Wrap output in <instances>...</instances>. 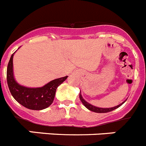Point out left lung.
I'll return each mask as SVG.
<instances>
[{
	"mask_svg": "<svg viewBox=\"0 0 146 146\" xmlns=\"http://www.w3.org/2000/svg\"><path fill=\"white\" fill-rule=\"evenodd\" d=\"M80 101L82 102V103L84 104V106L86 107V108L89 110H91V111L93 112H95V113H108V112H110V111H113L114 110H115L116 108H119L120 106H121L123 103L125 102L126 101H124L123 102H122L121 104H120L118 106H115V107H113V108H97V107H95L92 104H89L88 102H87L86 101H85L84 99L82 97V95L80 93Z\"/></svg>",
	"mask_w": 146,
	"mask_h": 146,
	"instance_id": "left-lung-1",
	"label": "left lung"
}]
</instances>
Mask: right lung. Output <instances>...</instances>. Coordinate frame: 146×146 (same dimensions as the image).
<instances>
[{
    "label": "right lung",
    "mask_w": 146,
    "mask_h": 146,
    "mask_svg": "<svg viewBox=\"0 0 146 146\" xmlns=\"http://www.w3.org/2000/svg\"><path fill=\"white\" fill-rule=\"evenodd\" d=\"M8 64L6 77L11 95L17 102L25 108L33 110H41L48 108L53 102L57 88L65 81L68 76L50 81L41 88H27L20 86L15 80L13 74V55Z\"/></svg>",
    "instance_id": "add662e5"
}]
</instances>
